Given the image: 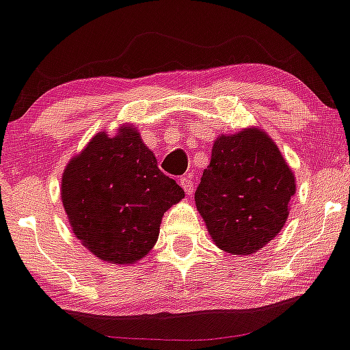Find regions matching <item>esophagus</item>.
<instances>
[{
	"instance_id": "esophagus-1",
	"label": "esophagus",
	"mask_w": 350,
	"mask_h": 350,
	"mask_svg": "<svg viewBox=\"0 0 350 350\" xmlns=\"http://www.w3.org/2000/svg\"><path fill=\"white\" fill-rule=\"evenodd\" d=\"M180 185L184 187L185 194L192 196V192H194V180H192V175H184V177L180 178Z\"/></svg>"
}]
</instances>
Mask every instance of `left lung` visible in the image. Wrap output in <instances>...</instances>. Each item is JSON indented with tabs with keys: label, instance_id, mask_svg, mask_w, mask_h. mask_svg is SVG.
<instances>
[{
	"label": "left lung",
	"instance_id": "left-lung-1",
	"mask_svg": "<svg viewBox=\"0 0 350 350\" xmlns=\"http://www.w3.org/2000/svg\"><path fill=\"white\" fill-rule=\"evenodd\" d=\"M295 178L277 144L258 129L215 141L196 206L223 251L254 254L282 230Z\"/></svg>",
	"mask_w": 350,
	"mask_h": 350
}]
</instances>
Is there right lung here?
<instances>
[{
  "label": "right lung",
  "mask_w": 350,
  "mask_h": 350,
  "mask_svg": "<svg viewBox=\"0 0 350 350\" xmlns=\"http://www.w3.org/2000/svg\"><path fill=\"white\" fill-rule=\"evenodd\" d=\"M184 191L158 168L132 125L118 135L99 132L66 165L62 201L73 234L96 258L127 265L158 241L159 223Z\"/></svg>",
  "instance_id": "obj_1"
}]
</instances>
